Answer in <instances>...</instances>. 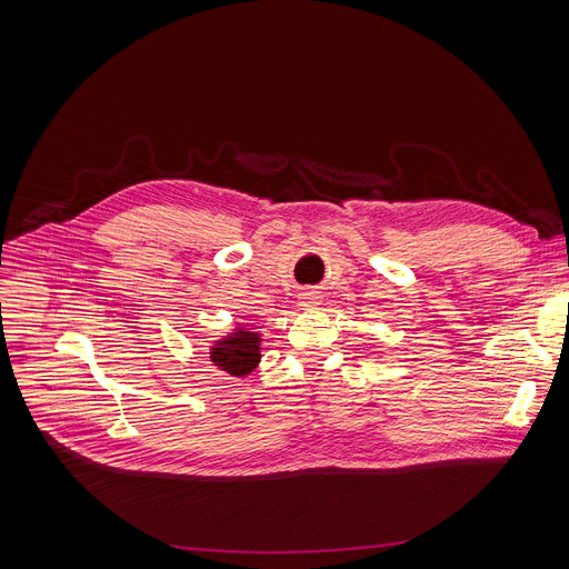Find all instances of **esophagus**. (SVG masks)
<instances>
[{
  "mask_svg": "<svg viewBox=\"0 0 569 569\" xmlns=\"http://www.w3.org/2000/svg\"><path fill=\"white\" fill-rule=\"evenodd\" d=\"M299 303L306 306V308H312V306L319 303V295L312 292V290H303V292L299 295Z\"/></svg>",
  "mask_w": 569,
  "mask_h": 569,
  "instance_id": "esophagus-1",
  "label": "esophagus"
}]
</instances>
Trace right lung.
Listing matches in <instances>:
<instances>
[{"label":"right lung","instance_id":"obj_1","mask_svg":"<svg viewBox=\"0 0 569 569\" xmlns=\"http://www.w3.org/2000/svg\"><path fill=\"white\" fill-rule=\"evenodd\" d=\"M261 342L263 336L259 331L248 329L246 323H236L233 331L211 345L209 358L213 367L229 376H250L261 362Z\"/></svg>","mask_w":569,"mask_h":569}]
</instances>
